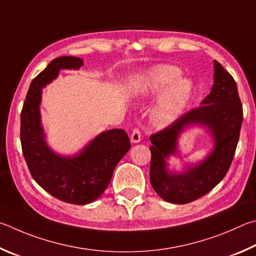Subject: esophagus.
Here are the masks:
<instances>
[{
    "mask_svg": "<svg viewBox=\"0 0 256 256\" xmlns=\"http://www.w3.org/2000/svg\"><path fill=\"white\" fill-rule=\"evenodd\" d=\"M130 140L132 142H140V140H142V134H140V130L138 128H135L132 132V137Z\"/></svg>",
    "mask_w": 256,
    "mask_h": 256,
    "instance_id": "obj_1",
    "label": "esophagus"
}]
</instances>
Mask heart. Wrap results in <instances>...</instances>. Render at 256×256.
<instances>
[{"mask_svg":"<svg viewBox=\"0 0 256 256\" xmlns=\"http://www.w3.org/2000/svg\"><path fill=\"white\" fill-rule=\"evenodd\" d=\"M181 70L173 65H158L138 75L129 92L137 100H150L162 94L152 109L150 119L156 127H166L180 118L190 102L192 83L180 78Z\"/></svg>","mask_w":256,"mask_h":256,"instance_id":"heart-1","label":"heart"}]
</instances>
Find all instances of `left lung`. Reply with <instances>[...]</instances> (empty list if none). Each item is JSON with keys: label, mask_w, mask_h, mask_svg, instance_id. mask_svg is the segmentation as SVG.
<instances>
[{"label": "left lung", "mask_w": 256, "mask_h": 256, "mask_svg": "<svg viewBox=\"0 0 256 256\" xmlns=\"http://www.w3.org/2000/svg\"><path fill=\"white\" fill-rule=\"evenodd\" d=\"M212 92L199 106L181 116L166 128L150 136V184L156 194L171 204H184L212 190L226 176L234 158L243 121V106L232 76L214 62ZM207 126L214 140V150L202 162L186 172L170 174L166 158L177 152V138L190 124Z\"/></svg>", "instance_id": "8db88e82"}]
</instances>
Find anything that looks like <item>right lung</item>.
<instances>
[{"instance_id": "obj_1", "label": "right lung", "mask_w": 256, "mask_h": 256, "mask_svg": "<svg viewBox=\"0 0 256 256\" xmlns=\"http://www.w3.org/2000/svg\"><path fill=\"white\" fill-rule=\"evenodd\" d=\"M78 57L55 58L34 78L21 111V146L31 176L52 196L67 204L93 202L108 188L116 164L130 148L124 129L101 132L73 158L57 155L44 140L40 121L42 88L55 80L60 70H78Z\"/></svg>"}]
</instances>
